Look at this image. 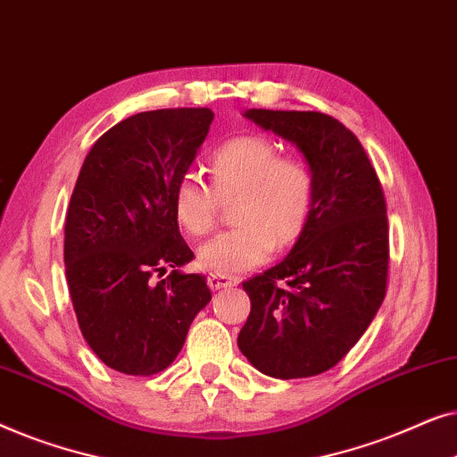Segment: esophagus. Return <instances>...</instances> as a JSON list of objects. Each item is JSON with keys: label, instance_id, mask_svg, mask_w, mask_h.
Here are the masks:
<instances>
[{"label": "esophagus", "instance_id": "esophagus-1", "mask_svg": "<svg viewBox=\"0 0 457 457\" xmlns=\"http://www.w3.org/2000/svg\"><path fill=\"white\" fill-rule=\"evenodd\" d=\"M241 283L239 277H230V274H220V272H212L208 277V285L210 289L214 291H220V289H227V287H237Z\"/></svg>", "mask_w": 457, "mask_h": 457}]
</instances>
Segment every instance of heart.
Returning <instances> with one entry per match:
<instances>
[{"label":"heart","instance_id":"heart-1","mask_svg":"<svg viewBox=\"0 0 457 457\" xmlns=\"http://www.w3.org/2000/svg\"><path fill=\"white\" fill-rule=\"evenodd\" d=\"M210 187L195 174H183L172 191V210L185 233L202 237L216 222V198L237 195L235 228L199 247L208 270L230 274L258 266L274 245H291L308 224L316 180L303 160L280 158L277 143L260 135L222 143L208 160Z\"/></svg>","mask_w":457,"mask_h":457}]
</instances>
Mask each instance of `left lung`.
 I'll use <instances>...</instances> for the list:
<instances>
[{"label":"left lung","mask_w":457,"mask_h":457,"mask_svg":"<svg viewBox=\"0 0 457 457\" xmlns=\"http://www.w3.org/2000/svg\"><path fill=\"white\" fill-rule=\"evenodd\" d=\"M243 116L303 154L316 193L291 252L243 283L252 312L237 345L268 377H316L360 341L385 299V195L358 137L333 116L255 108Z\"/></svg>","instance_id":"obj_1"}]
</instances>
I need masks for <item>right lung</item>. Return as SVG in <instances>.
Instances as JSON below:
<instances>
[{
  "instance_id": "1",
  "label": "right lung",
  "mask_w": 457,
  "mask_h": 457,
  "mask_svg": "<svg viewBox=\"0 0 457 457\" xmlns=\"http://www.w3.org/2000/svg\"><path fill=\"white\" fill-rule=\"evenodd\" d=\"M212 120L208 108L141 112L99 137L79 172L64 227L68 291L85 341L118 372L170 366L212 299L205 277L180 270L193 252L172 210Z\"/></svg>"
}]
</instances>
